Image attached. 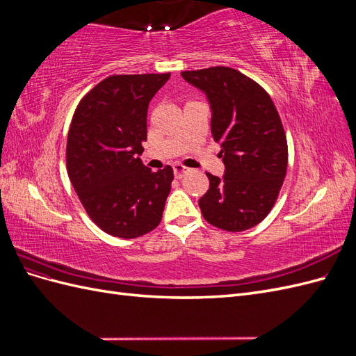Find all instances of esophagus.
Listing matches in <instances>:
<instances>
[{
	"instance_id": "34e87169",
	"label": "esophagus",
	"mask_w": 356,
	"mask_h": 356,
	"mask_svg": "<svg viewBox=\"0 0 356 356\" xmlns=\"http://www.w3.org/2000/svg\"><path fill=\"white\" fill-rule=\"evenodd\" d=\"M187 172H188V168L182 166L181 163H175L174 165V175H175V178H182V177L187 174Z\"/></svg>"
}]
</instances>
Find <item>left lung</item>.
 Here are the masks:
<instances>
[{"mask_svg": "<svg viewBox=\"0 0 356 356\" xmlns=\"http://www.w3.org/2000/svg\"><path fill=\"white\" fill-rule=\"evenodd\" d=\"M204 93L211 132L221 147L222 178L207 174L209 190L199 199L208 222L227 232H243L270 212L286 174V136L267 92L242 72L212 67L181 72Z\"/></svg>", "mask_w": 356, "mask_h": 356, "instance_id": "obj_1", "label": "left lung"}]
</instances>
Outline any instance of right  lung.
I'll return each mask as SVG.
<instances>
[{
	"label": "right lung",
	"mask_w": 356,
	"mask_h": 356,
	"mask_svg": "<svg viewBox=\"0 0 356 356\" xmlns=\"http://www.w3.org/2000/svg\"><path fill=\"white\" fill-rule=\"evenodd\" d=\"M170 74L111 75L84 96L67 143L71 184L105 233L134 239L154 230L174 179L170 166L143 165L147 110Z\"/></svg>",
	"instance_id": "1"
}]
</instances>
